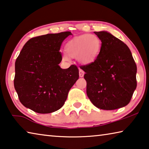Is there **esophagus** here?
Returning <instances> with one entry per match:
<instances>
[{
    "label": "esophagus",
    "mask_w": 149,
    "mask_h": 149,
    "mask_svg": "<svg viewBox=\"0 0 149 149\" xmlns=\"http://www.w3.org/2000/svg\"><path fill=\"white\" fill-rule=\"evenodd\" d=\"M79 77H84V71L80 69L79 70Z\"/></svg>",
    "instance_id": "34e87169"
}]
</instances>
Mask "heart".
<instances>
[{"instance_id": "1", "label": "heart", "mask_w": 149, "mask_h": 149, "mask_svg": "<svg viewBox=\"0 0 149 149\" xmlns=\"http://www.w3.org/2000/svg\"><path fill=\"white\" fill-rule=\"evenodd\" d=\"M64 49L63 60L69 61L70 57L77 58L81 64L89 65L95 62L100 55L101 41L94 34H82L68 41Z\"/></svg>"}]
</instances>
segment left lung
<instances>
[{
	"mask_svg": "<svg viewBox=\"0 0 149 149\" xmlns=\"http://www.w3.org/2000/svg\"><path fill=\"white\" fill-rule=\"evenodd\" d=\"M101 41L98 58L82 66L87 95L99 109L114 110L129 104L136 87V65L127 45L107 31L94 32Z\"/></svg>",
	"mask_w": 149,
	"mask_h": 149,
	"instance_id": "left-lung-1",
	"label": "left lung"
}]
</instances>
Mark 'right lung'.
Masks as SVG:
<instances>
[{
	"mask_svg": "<svg viewBox=\"0 0 149 149\" xmlns=\"http://www.w3.org/2000/svg\"><path fill=\"white\" fill-rule=\"evenodd\" d=\"M71 32L48 34L30 39L15 62L14 86L21 103L38 113L56 111L64 104L68 94L79 78V70L72 65L62 69L60 52Z\"/></svg>",
	"mask_w": 149,
	"mask_h": 149,
	"instance_id": "1",
	"label": "right lung"
}]
</instances>
